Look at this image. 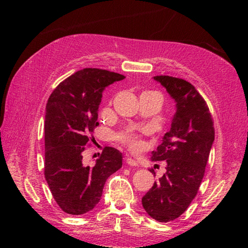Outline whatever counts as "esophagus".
Returning <instances> with one entry per match:
<instances>
[{"mask_svg": "<svg viewBox=\"0 0 248 248\" xmlns=\"http://www.w3.org/2000/svg\"><path fill=\"white\" fill-rule=\"evenodd\" d=\"M125 162H127V164L130 165V166H138V165H139V164H138V162L134 161V159L131 158V157H127Z\"/></svg>", "mask_w": 248, "mask_h": 248, "instance_id": "1", "label": "esophagus"}]
</instances>
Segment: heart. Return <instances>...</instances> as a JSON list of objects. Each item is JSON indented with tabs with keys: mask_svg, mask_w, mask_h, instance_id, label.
I'll use <instances>...</instances> for the list:
<instances>
[{
	"mask_svg": "<svg viewBox=\"0 0 248 248\" xmlns=\"http://www.w3.org/2000/svg\"><path fill=\"white\" fill-rule=\"evenodd\" d=\"M149 93H153V92H145L143 94ZM117 140L131 151H138L143 146V141H142L140 134L136 133L131 129L125 130V131L119 133L118 136H117Z\"/></svg>",
	"mask_w": 248,
	"mask_h": 248,
	"instance_id": "1",
	"label": "heart"
}]
</instances>
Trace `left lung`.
<instances>
[{"instance_id": "left-lung-1", "label": "left lung", "mask_w": 248, "mask_h": 248, "mask_svg": "<svg viewBox=\"0 0 248 248\" xmlns=\"http://www.w3.org/2000/svg\"><path fill=\"white\" fill-rule=\"evenodd\" d=\"M155 81L164 86L176 103L170 129L152 152V161H165L166 173L154 183L142 198L148 215L158 222L177 219L186 211L198 192L215 128L208 105L189 82L169 75ZM155 175L154 170H150Z\"/></svg>"}]
</instances>
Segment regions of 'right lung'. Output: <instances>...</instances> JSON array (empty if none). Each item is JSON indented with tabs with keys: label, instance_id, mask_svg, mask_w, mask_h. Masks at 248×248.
Masks as SVG:
<instances>
[{
	"label": "right lung",
	"instance_id": "1",
	"mask_svg": "<svg viewBox=\"0 0 248 248\" xmlns=\"http://www.w3.org/2000/svg\"><path fill=\"white\" fill-rule=\"evenodd\" d=\"M124 77L86 68L54 89L46 107L45 177L65 213L84 215L99 202L107 178L123 166V154L106 146L94 166L83 163L82 152L93 141L105 87Z\"/></svg>",
	"mask_w": 248,
	"mask_h": 248
}]
</instances>
